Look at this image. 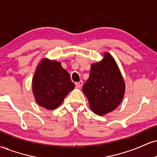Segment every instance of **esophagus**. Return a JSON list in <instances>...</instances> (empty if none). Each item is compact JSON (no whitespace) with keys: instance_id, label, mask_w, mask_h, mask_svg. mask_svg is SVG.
Here are the masks:
<instances>
[{"instance_id":"obj_1","label":"esophagus","mask_w":157,"mask_h":157,"mask_svg":"<svg viewBox=\"0 0 157 157\" xmlns=\"http://www.w3.org/2000/svg\"><path fill=\"white\" fill-rule=\"evenodd\" d=\"M82 84H83V82H82V80H80V82H76V83H75L77 88H81L82 86Z\"/></svg>"}]
</instances>
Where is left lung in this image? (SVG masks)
I'll return each mask as SVG.
<instances>
[{
  "mask_svg": "<svg viewBox=\"0 0 157 157\" xmlns=\"http://www.w3.org/2000/svg\"><path fill=\"white\" fill-rule=\"evenodd\" d=\"M89 107L97 115L115 110L123 99L125 83L116 60L109 52L91 66L89 78L82 86Z\"/></svg>",
  "mask_w": 157,
  "mask_h": 157,
  "instance_id": "1",
  "label": "left lung"
}]
</instances>
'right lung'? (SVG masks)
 <instances>
[{"label":"right lung","instance_id":"right-lung-1","mask_svg":"<svg viewBox=\"0 0 157 157\" xmlns=\"http://www.w3.org/2000/svg\"><path fill=\"white\" fill-rule=\"evenodd\" d=\"M75 87L60 62L48 58L40 61L32 78V92L40 106L48 110L57 109Z\"/></svg>","mask_w":157,"mask_h":157}]
</instances>
